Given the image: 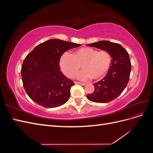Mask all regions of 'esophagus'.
<instances>
[{
	"label": "esophagus",
	"mask_w": 153,
	"mask_h": 153,
	"mask_svg": "<svg viewBox=\"0 0 153 153\" xmlns=\"http://www.w3.org/2000/svg\"><path fill=\"white\" fill-rule=\"evenodd\" d=\"M75 84H79L81 85H85L86 84L85 83H82V82H75Z\"/></svg>",
	"instance_id": "1"
}]
</instances>
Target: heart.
<instances>
[{"label":"heart","mask_w":153,"mask_h":153,"mask_svg":"<svg viewBox=\"0 0 153 153\" xmlns=\"http://www.w3.org/2000/svg\"><path fill=\"white\" fill-rule=\"evenodd\" d=\"M112 57L107 51H98L89 47L76 50L71 54L64 52L59 59V66L68 78L75 76L81 68L83 70L78 74V80L87 81L92 78L98 80L108 71Z\"/></svg>","instance_id":"b5f03b06"}]
</instances>
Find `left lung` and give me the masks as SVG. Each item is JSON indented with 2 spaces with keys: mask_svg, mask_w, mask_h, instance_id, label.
I'll list each match as a JSON object with an SVG mask.
<instances>
[{
  "mask_svg": "<svg viewBox=\"0 0 153 153\" xmlns=\"http://www.w3.org/2000/svg\"><path fill=\"white\" fill-rule=\"evenodd\" d=\"M87 45L107 51L112 58L107 74L102 80L94 84V92L87 95V99L93 102H109L122 93L128 83L131 69L128 53L120 44L108 41Z\"/></svg>",
  "mask_w": 153,
  "mask_h": 153,
  "instance_id": "obj_1",
  "label": "left lung"
}]
</instances>
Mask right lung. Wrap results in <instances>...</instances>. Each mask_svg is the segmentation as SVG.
<instances>
[{
    "mask_svg": "<svg viewBox=\"0 0 153 153\" xmlns=\"http://www.w3.org/2000/svg\"><path fill=\"white\" fill-rule=\"evenodd\" d=\"M81 45L52 39L36 46L27 55L21 74L24 89L32 101L46 108L67 102L75 84L61 71L59 59L67 50Z\"/></svg>",
    "mask_w": 153,
    "mask_h": 153,
    "instance_id": "add662e5",
    "label": "right lung"
}]
</instances>
